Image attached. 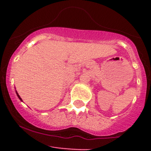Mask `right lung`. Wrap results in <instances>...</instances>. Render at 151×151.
<instances>
[{
	"mask_svg": "<svg viewBox=\"0 0 151 151\" xmlns=\"http://www.w3.org/2000/svg\"><path fill=\"white\" fill-rule=\"evenodd\" d=\"M16 93H17V96H18V97H19V100H20V101H22V98H21V97H20V96H19V94H18V93H17V91H16Z\"/></svg>",
	"mask_w": 151,
	"mask_h": 151,
	"instance_id": "add662e5",
	"label": "right lung"
}]
</instances>
